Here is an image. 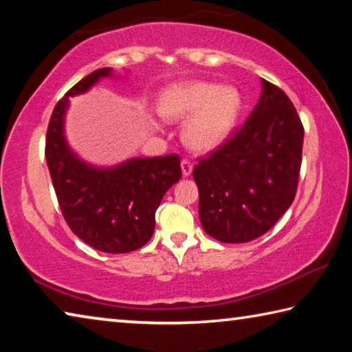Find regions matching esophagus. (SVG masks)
<instances>
[{"instance_id":"1","label":"esophagus","mask_w":352,"mask_h":352,"mask_svg":"<svg viewBox=\"0 0 352 352\" xmlns=\"http://www.w3.org/2000/svg\"><path fill=\"white\" fill-rule=\"evenodd\" d=\"M192 168H194V164L190 163L189 160H183V162H182V170H183V175L184 177L190 175V172H192Z\"/></svg>"}]
</instances>
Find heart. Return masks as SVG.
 I'll return each instance as SVG.
<instances>
[{"label": "heart", "instance_id": "b5f03b06", "mask_svg": "<svg viewBox=\"0 0 352 352\" xmlns=\"http://www.w3.org/2000/svg\"><path fill=\"white\" fill-rule=\"evenodd\" d=\"M242 109V98L233 87L212 82H184L162 93L158 113L166 121L189 116L184 141L194 151L206 152L222 144L233 130Z\"/></svg>", "mask_w": 352, "mask_h": 352}]
</instances>
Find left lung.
<instances>
[{"label":"left lung","mask_w":352,"mask_h":352,"mask_svg":"<svg viewBox=\"0 0 352 352\" xmlns=\"http://www.w3.org/2000/svg\"><path fill=\"white\" fill-rule=\"evenodd\" d=\"M302 140L295 105L281 88L262 80L252 115L192 170L206 233L226 243L265 234L296 195Z\"/></svg>","instance_id":"8db88e82"}]
</instances>
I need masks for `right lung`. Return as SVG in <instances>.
Here are the masks:
<instances>
[{"instance_id": "obj_1", "label": "right lung", "mask_w": 352, "mask_h": 352, "mask_svg": "<svg viewBox=\"0 0 352 352\" xmlns=\"http://www.w3.org/2000/svg\"><path fill=\"white\" fill-rule=\"evenodd\" d=\"M110 68H100L69 88L47 124L45 157L58 206L71 231L105 253H129L144 247L155 230V211L182 177L177 153L135 158L111 169H94L76 157L63 138L68 98L87 91Z\"/></svg>"}]
</instances>
